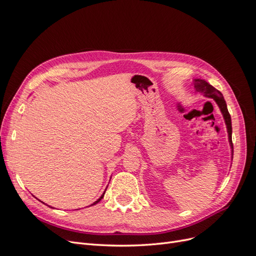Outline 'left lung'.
<instances>
[{
    "label": "left lung",
    "instance_id": "1",
    "mask_svg": "<svg viewBox=\"0 0 256 256\" xmlns=\"http://www.w3.org/2000/svg\"><path fill=\"white\" fill-rule=\"evenodd\" d=\"M192 85L193 88L196 90V92H200L202 94L204 97L206 98H212L214 100V102L216 104V106H219V109L222 113L224 122L226 125V130H228V143H230V154H232V160H233V143H232V120H230V115L228 113V106L226 100L223 98V95L221 92L214 88L212 85L209 84L207 81L203 80V79H193L192 80Z\"/></svg>",
    "mask_w": 256,
    "mask_h": 256
}]
</instances>
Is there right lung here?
<instances>
[{"mask_svg":"<svg viewBox=\"0 0 256 256\" xmlns=\"http://www.w3.org/2000/svg\"><path fill=\"white\" fill-rule=\"evenodd\" d=\"M106 188H108V187H106ZM106 190H104V193H102V196H100V198H98L97 200H95V202H94V203H92V204H90V206H92V205H96L97 203H99V202H100V200H102V198H104V193H106ZM48 206H49V205H48Z\"/></svg>","mask_w":256,"mask_h":256,"instance_id":"1","label":"right lung"}]
</instances>
